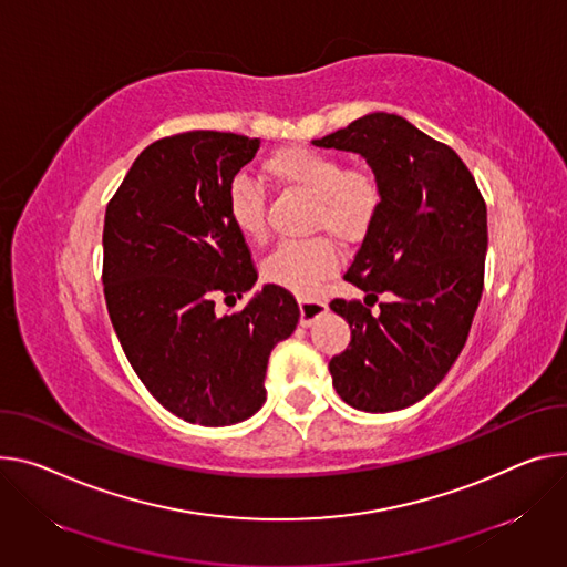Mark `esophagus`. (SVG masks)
<instances>
[{"label":"esophagus","mask_w":567,"mask_h":567,"mask_svg":"<svg viewBox=\"0 0 567 567\" xmlns=\"http://www.w3.org/2000/svg\"><path fill=\"white\" fill-rule=\"evenodd\" d=\"M298 305H300V326L302 328H310L328 310L326 300H321V298H298Z\"/></svg>","instance_id":"obj_1"}]
</instances>
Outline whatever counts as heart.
<instances>
[{"label": "heart", "instance_id": "heart-1", "mask_svg": "<svg viewBox=\"0 0 567 567\" xmlns=\"http://www.w3.org/2000/svg\"><path fill=\"white\" fill-rule=\"evenodd\" d=\"M265 174L278 185L315 200L312 226L328 230L341 241L362 239L382 205V189L367 172H350L332 153L289 146L276 151L265 163ZM226 210L233 226L248 239L267 235L265 196L250 178L237 176L228 185ZM339 267V252L326 237L302 244H282L262 267L265 280L296 296H312Z\"/></svg>", "mask_w": 567, "mask_h": 567}]
</instances>
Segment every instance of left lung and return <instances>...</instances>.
<instances>
[{
    "instance_id": "obj_1",
    "label": "left lung",
    "mask_w": 567,
    "mask_h": 567,
    "mask_svg": "<svg viewBox=\"0 0 567 567\" xmlns=\"http://www.w3.org/2000/svg\"><path fill=\"white\" fill-rule=\"evenodd\" d=\"M312 142L359 153L382 189L343 278L370 307L388 300L378 316L359 300L330 302L350 326L330 375L343 402L386 414L434 391L468 339L484 289L486 203L456 153L400 115L371 113Z\"/></svg>"
}]
</instances>
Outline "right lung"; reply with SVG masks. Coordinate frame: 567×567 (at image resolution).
<instances>
[{
    "label": "right lung",
    "mask_w": 567,
    "mask_h": 567,
    "mask_svg": "<svg viewBox=\"0 0 567 567\" xmlns=\"http://www.w3.org/2000/svg\"><path fill=\"white\" fill-rule=\"evenodd\" d=\"M260 140L189 131L148 144L111 198L104 293L113 328L142 384L174 416L203 427L250 419L267 400L274 346L300 319L293 296L265 285L241 312L257 271L226 210L228 185Z\"/></svg>",
    "instance_id": "obj_1"
}]
</instances>
